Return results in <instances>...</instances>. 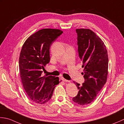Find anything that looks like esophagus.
<instances>
[{"label": "esophagus", "instance_id": "esophagus-1", "mask_svg": "<svg viewBox=\"0 0 124 124\" xmlns=\"http://www.w3.org/2000/svg\"><path fill=\"white\" fill-rule=\"evenodd\" d=\"M62 80L64 82H69L70 81L69 80H66L65 79H64V78H62Z\"/></svg>", "mask_w": 124, "mask_h": 124}]
</instances>
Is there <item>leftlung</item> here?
Wrapping results in <instances>:
<instances>
[{
	"label": "left lung",
	"mask_w": 124,
	"mask_h": 124,
	"mask_svg": "<svg viewBox=\"0 0 124 124\" xmlns=\"http://www.w3.org/2000/svg\"><path fill=\"white\" fill-rule=\"evenodd\" d=\"M76 32L85 82L80 85L74 81L79 92L72 100L78 105H85L95 99L107 82L108 55L104 43L92 30L78 29Z\"/></svg>",
	"instance_id": "1"
}]
</instances>
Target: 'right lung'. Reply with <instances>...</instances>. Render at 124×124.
Wrapping results in <instances>:
<instances>
[{
    "mask_svg": "<svg viewBox=\"0 0 124 124\" xmlns=\"http://www.w3.org/2000/svg\"><path fill=\"white\" fill-rule=\"evenodd\" d=\"M62 30L43 29L28 37L22 46L19 57V70L22 85L30 101L44 104L51 98L59 78L43 77L44 67L50 62V48Z\"/></svg>",
    "mask_w": 124,
    "mask_h": 124,
    "instance_id": "add662e5",
    "label": "right lung"
}]
</instances>
